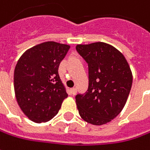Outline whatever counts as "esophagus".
I'll return each instance as SVG.
<instances>
[{"mask_svg": "<svg viewBox=\"0 0 150 150\" xmlns=\"http://www.w3.org/2000/svg\"><path fill=\"white\" fill-rule=\"evenodd\" d=\"M70 91H71V94L72 95H75L76 94V92H77V91H76L75 88H71V89H70Z\"/></svg>", "mask_w": 150, "mask_h": 150, "instance_id": "1", "label": "esophagus"}]
</instances>
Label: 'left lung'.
<instances>
[{
	"label": "left lung",
	"mask_w": 150,
	"mask_h": 150,
	"mask_svg": "<svg viewBox=\"0 0 150 150\" xmlns=\"http://www.w3.org/2000/svg\"><path fill=\"white\" fill-rule=\"evenodd\" d=\"M75 49L88 64L89 86L75 96L82 119L93 125L106 124L124 108L133 75L123 54L106 42L78 44Z\"/></svg>",
	"instance_id": "left-lung-1"
}]
</instances>
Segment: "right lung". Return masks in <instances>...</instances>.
Listing matches in <instances>:
<instances>
[{"label": "right lung", "mask_w": 150, "mask_h": 150, "mask_svg": "<svg viewBox=\"0 0 150 150\" xmlns=\"http://www.w3.org/2000/svg\"><path fill=\"white\" fill-rule=\"evenodd\" d=\"M69 49L67 44L42 42L27 50L17 61L14 70L16 101L34 122L51 120L68 96L58 69Z\"/></svg>", "instance_id": "right-lung-1"}]
</instances>
